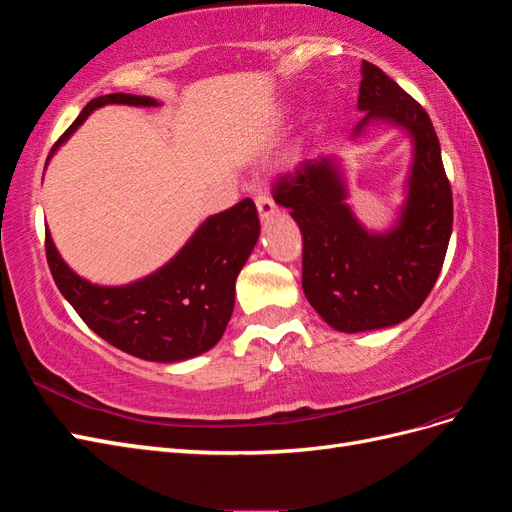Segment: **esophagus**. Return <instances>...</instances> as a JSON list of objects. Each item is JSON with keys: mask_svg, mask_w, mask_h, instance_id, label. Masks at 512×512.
Segmentation results:
<instances>
[{"mask_svg": "<svg viewBox=\"0 0 512 512\" xmlns=\"http://www.w3.org/2000/svg\"><path fill=\"white\" fill-rule=\"evenodd\" d=\"M256 209H258V215H260L262 222H267L269 218H273V215L277 213V205L273 203L269 196H258L256 198Z\"/></svg>", "mask_w": 512, "mask_h": 512, "instance_id": "34e87169", "label": "esophagus"}]
</instances>
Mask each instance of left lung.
Listing matches in <instances>:
<instances>
[{
	"label": "left lung",
	"instance_id": "obj_1",
	"mask_svg": "<svg viewBox=\"0 0 512 512\" xmlns=\"http://www.w3.org/2000/svg\"><path fill=\"white\" fill-rule=\"evenodd\" d=\"M352 141L384 123L410 141L404 203L393 224L367 228L348 205L344 160H305L277 181L273 198L303 232V292L318 316L342 333L395 327L423 305L436 284L453 230V194L436 130L425 108L369 61L361 64Z\"/></svg>",
	"mask_w": 512,
	"mask_h": 512
}]
</instances>
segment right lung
I'll list each match as a JSON object with an SVG mask.
<instances>
[{"label":"right lung","instance_id":"1","mask_svg":"<svg viewBox=\"0 0 512 512\" xmlns=\"http://www.w3.org/2000/svg\"><path fill=\"white\" fill-rule=\"evenodd\" d=\"M108 104L153 108L151 96L108 94L91 100L55 151ZM260 235L256 205L250 198L200 224L168 262L149 275L121 286L85 280L61 258L46 226V260L64 299L104 342L153 363H181L205 354L220 342L235 307V282Z\"/></svg>","mask_w":512,"mask_h":512}]
</instances>
